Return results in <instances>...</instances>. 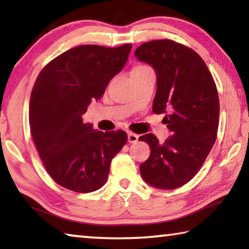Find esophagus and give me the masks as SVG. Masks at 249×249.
Instances as JSON below:
<instances>
[{"label":"esophagus","mask_w":249,"mask_h":249,"mask_svg":"<svg viewBox=\"0 0 249 249\" xmlns=\"http://www.w3.org/2000/svg\"><path fill=\"white\" fill-rule=\"evenodd\" d=\"M138 138H140V135L134 134L132 132L128 133V142H132V144H133V142H138Z\"/></svg>","instance_id":"esophagus-1"}]
</instances>
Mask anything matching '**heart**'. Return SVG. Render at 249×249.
<instances>
[{"label":"heart","mask_w":249,"mask_h":249,"mask_svg":"<svg viewBox=\"0 0 249 249\" xmlns=\"http://www.w3.org/2000/svg\"><path fill=\"white\" fill-rule=\"evenodd\" d=\"M146 68H148V67L145 66V65H137V66H135V67H134L132 71H140V70L146 69Z\"/></svg>","instance_id":"b5f03b06"}]
</instances>
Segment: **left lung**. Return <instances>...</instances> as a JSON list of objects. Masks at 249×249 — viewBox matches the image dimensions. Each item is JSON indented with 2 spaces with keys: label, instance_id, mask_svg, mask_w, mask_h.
<instances>
[{
  "label": "left lung",
  "instance_id": "1",
  "mask_svg": "<svg viewBox=\"0 0 249 249\" xmlns=\"http://www.w3.org/2000/svg\"><path fill=\"white\" fill-rule=\"evenodd\" d=\"M135 57L157 73L155 114L168 113L162 122L171 136L160 144L154 134L140 137L150 147L141 175L159 189L188 183L203 165L216 141L220 101L208 66L195 50L171 39L142 44Z\"/></svg>",
  "mask_w": 249,
  "mask_h": 249
}]
</instances>
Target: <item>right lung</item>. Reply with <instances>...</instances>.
Returning a JSON list of instances; mask_svg holds the SVG:
<instances>
[{
    "label": "right lung",
    "instance_id": "obj_1",
    "mask_svg": "<svg viewBox=\"0 0 249 249\" xmlns=\"http://www.w3.org/2000/svg\"><path fill=\"white\" fill-rule=\"evenodd\" d=\"M130 49V44L77 46L48 62L34 84L29 102L34 144L49 176L68 190L88 193L103 187L112 159L127 142L124 130H95L83 123L82 115L123 69Z\"/></svg>",
    "mask_w": 249,
    "mask_h": 249
}]
</instances>
